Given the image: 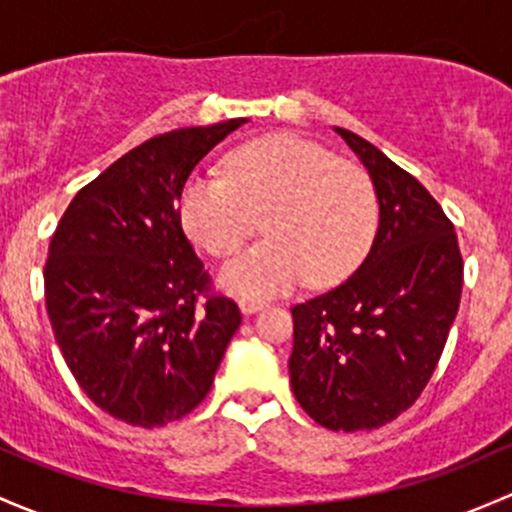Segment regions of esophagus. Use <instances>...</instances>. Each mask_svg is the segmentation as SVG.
Returning a JSON list of instances; mask_svg holds the SVG:
<instances>
[{"label": "esophagus", "mask_w": 512, "mask_h": 512, "mask_svg": "<svg viewBox=\"0 0 512 512\" xmlns=\"http://www.w3.org/2000/svg\"><path fill=\"white\" fill-rule=\"evenodd\" d=\"M238 306H240L242 314L250 316V314H257V311L265 309V301H257V299H240V301H238Z\"/></svg>", "instance_id": "34e87169"}]
</instances>
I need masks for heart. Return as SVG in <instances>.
<instances>
[{
	"mask_svg": "<svg viewBox=\"0 0 512 512\" xmlns=\"http://www.w3.org/2000/svg\"><path fill=\"white\" fill-rule=\"evenodd\" d=\"M179 215L188 238L213 257L233 255L262 218L267 238L225 262L218 284L265 299L304 279L326 287L348 277L373 240L378 201L353 161L333 159L309 139L274 134L240 147L225 176H191Z\"/></svg>",
	"mask_w": 512,
	"mask_h": 512,
	"instance_id": "obj_1",
	"label": "heart"
}]
</instances>
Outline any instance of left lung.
Segmentation results:
<instances>
[{
	"instance_id": "left-lung-1",
	"label": "left lung",
	"mask_w": 512,
	"mask_h": 512,
	"mask_svg": "<svg viewBox=\"0 0 512 512\" xmlns=\"http://www.w3.org/2000/svg\"><path fill=\"white\" fill-rule=\"evenodd\" d=\"M333 129L368 169L378 233L346 282L292 309L289 383L321 427L358 432L400 417L427 387L459 311L464 260L432 193L363 137Z\"/></svg>"
}]
</instances>
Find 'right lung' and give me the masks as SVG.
I'll use <instances>...</instances> for the list:
<instances>
[{"mask_svg": "<svg viewBox=\"0 0 512 512\" xmlns=\"http://www.w3.org/2000/svg\"><path fill=\"white\" fill-rule=\"evenodd\" d=\"M245 122L134 147L75 193L48 245L43 287L58 348L85 395L132 427L196 410L242 321L233 299L208 294L179 196L198 161Z\"/></svg>", "mask_w": 512, "mask_h": 512, "instance_id": "obj_1", "label": "right lung"}]
</instances>
